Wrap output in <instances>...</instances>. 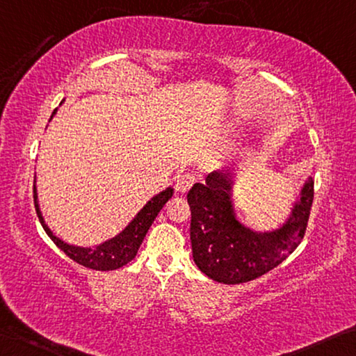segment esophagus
<instances>
[{"label":"esophagus","instance_id":"esophagus-1","mask_svg":"<svg viewBox=\"0 0 356 356\" xmlns=\"http://www.w3.org/2000/svg\"><path fill=\"white\" fill-rule=\"evenodd\" d=\"M194 183H195V175L194 173L178 175L177 181H175V189H177V193L184 194V193H188V191L191 189V186H193Z\"/></svg>","mask_w":356,"mask_h":356}]
</instances>
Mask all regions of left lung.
I'll list each match as a JSON object with an SVG mask.
<instances>
[{
    "instance_id": "left-lung-1",
    "label": "left lung",
    "mask_w": 356,
    "mask_h": 356,
    "mask_svg": "<svg viewBox=\"0 0 356 356\" xmlns=\"http://www.w3.org/2000/svg\"><path fill=\"white\" fill-rule=\"evenodd\" d=\"M232 184V170H216L188 193L194 262L207 277L226 285L254 280L282 264L304 238L314 202V179L309 178L285 224L256 232L237 220Z\"/></svg>"
}]
</instances>
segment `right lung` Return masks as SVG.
<instances>
[{
	"instance_id": "obj_1",
	"label": "right lung",
	"mask_w": 356,
	"mask_h": 356,
	"mask_svg": "<svg viewBox=\"0 0 356 356\" xmlns=\"http://www.w3.org/2000/svg\"><path fill=\"white\" fill-rule=\"evenodd\" d=\"M56 111L52 113V116L56 114ZM172 195H173L172 188H167L165 191H162V193L154 195L149 202H147L143 209L138 211V215L129 222V226L125 227L121 234H118L116 237L106 240V242L97 245L95 248H90V247L84 248V247H74V245H70L67 242H63L62 238H58L54 235V232L44 222V218L41 215L40 205H38L36 184L33 186L35 209L38 213V218H40L41 226L44 227L46 234L52 238V242L56 243L65 254L70 256L71 259L76 261L81 266L87 267V269H94V270H116L119 267H122L127 264V262L132 261L136 256V251H138L141 242H143V238L146 237L147 229L151 227V224L154 222L156 216L159 215V211L162 210V207L167 204Z\"/></svg>"
}]
</instances>
